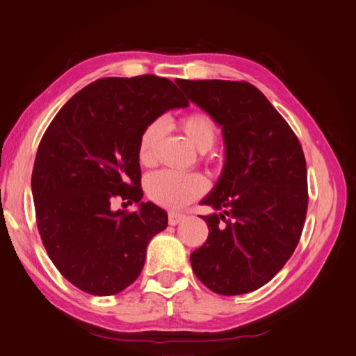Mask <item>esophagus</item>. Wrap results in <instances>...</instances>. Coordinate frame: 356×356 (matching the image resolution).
<instances>
[{"mask_svg": "<svg viewBox=\"0 0 356 356\" xmlns=\"http://www.w3.org/2000/svg\"><path fill=\"white\" fill-rule=\"evenodd\" d=\"M185 216L180 215V213H174L171 211L170 216H168V222H170V225H177L180 221H182Z\"/></svg>", "mask_w": 356, "mask_h": 356, "instance_id": "obj_1", "label": "esophagus"}]
</instances>
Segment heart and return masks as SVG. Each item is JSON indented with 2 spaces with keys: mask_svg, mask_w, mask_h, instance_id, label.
Listing matches in <instances>:
<instances>
[{
  "mask_svg": "<svg viewBox=\"0 0 356 356\" xmlns=\"http://www.w3.org/2000/svg\"><path fill=\"white\" fill-rule=\"evenodd\" d=\"M184 134L193 146L199 151H209L216 141V124L209 115L195 112L186 115L180 121ZM165 126L161 121H154L141 132L137 147V157L141 166H152L156 163V147ZM146 193L152 202L166 209H180L191 200L202 196L207 190V180L197 172H179L163 170L151 174L145 182Z\"/></svg>",
  "mask_w": 356,
  "mask_h": 356,
  "instance_id": "b5f03b06",
  "label": "heart"
}]
</instances>
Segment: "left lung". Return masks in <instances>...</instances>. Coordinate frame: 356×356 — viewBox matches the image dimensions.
Masks as SVG:
<instances>
[{"instance_id":"obj_1","label":"left lung","mask_w":356,"mask_h":356,"mask_svg":"<svg viewBox=\"0 0 356 356\" xmlns=\"http://www.w3.org/2000/svg\"><path fill=\"white\" fill-rule=\"evenodd\" d=\"M176 82L222 127L225 145L221 177L200 202L222 213L202 216L209 238L190 255L191 268L218 294L250 293L285 266L300 240L308 207L302 146L252 83Z\"/></svg>"}]
</instances>
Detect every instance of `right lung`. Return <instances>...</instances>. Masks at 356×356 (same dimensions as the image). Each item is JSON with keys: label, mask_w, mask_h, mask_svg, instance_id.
I'll list each match as a JSON object with an SVG mask.
<instances>
[{"label": "right lung", "mask_w": 356, "mask_h": 356, "mask_svg": "<svg viewBox=\"0 0 356 356\" xmlns=\"http://www.w3.org/2000/svg\"><path fill=\"white\" fill-rule=\"evenodd\" d=\"M188 101L154 74L104 77L77 92L51 121L32 170L37 227L51 261L76 288L113 296L137 280L147 244L168 215L141 202V132ZM116 197L137 212L111 210Z\"/></svg>", "instance_id": "obj_1"}]
</instances>
